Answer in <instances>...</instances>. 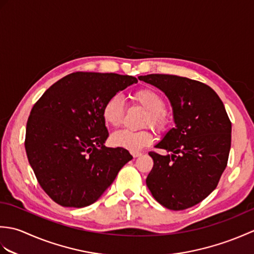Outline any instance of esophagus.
Returning a JSON list of instances; mask_svg holds the SVG:
<instances>
[{"label":"esophagus","mask_w":254,"mask_h":254,"mask_svg":"<svg viewBox=\"0 0 254 254\" xmlns=\"http://www.w3.org/2000/svg\"><path fill=\"white\" fill-rule=\"evenodd\" d=\"M132 156L134 158H137V157H139V156H142V153L141 152H132Z\"/></svg>","instance_id":"1"}]
</instances>
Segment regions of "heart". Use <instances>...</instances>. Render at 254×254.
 <instances>
[{"mask_svg":"<svg viewBox=\"0 0 254 254\" xmlns=\"http://www.w3.org/2000/svg\"><path fill=\"white\" fill-rule=\"evenodd\" d=\"M132 99L147 111L145 124H150L157 128H163L166 124L164 109L165 101L155 90L143 88L133 93ZM124 102L120 95H113L102 107V118L107 126L119 127L122 123ZM154 141L153 133L149 130L130 131L123 130L112 135L111 142L117 147H122L130 152H138Z\"/></svg>","mask_w":254,"mask_h":254,"instance_id":"obj_1","label":"heart"}]
</instances>
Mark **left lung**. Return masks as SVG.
<instances>
[{"mask_svg": "<svg viewBox=\"0 0 254 254\" xmlns=\"http://www.w3.org/2000/svg\"><path fill=\"white\" fill-rule=\"evenodd\" d=\"M138 79L167 96L176 124L155 145L168 154L149 153L154 166L146 185L165 207H192L216 189L227 166L231 122L225 106L209 86L197 80L168 74Z\"/></svg>", "mask_w": 254, "mask_h": 254, "instance_id": "obj_1", "label": "left lung"}]
</instances>
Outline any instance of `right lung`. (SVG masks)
I'll return each mask as SVG.
<instances>
[{"label":"right lung","instance_id":"add662e5","mask_svg":"<svg viewBox=\"0 0 254 254\" xmlns=\"http://www.w3.org/2000/svg\"><path fill=\"white\" fill-rule=\"evenodd\" d=\"M128 75L76 72L48 88L32 107L25 148L41 188L65 207L95 203L133 157L106 147L109 133L102 107L111 96L136 84Z\"/></svg>","mask_w":254,"mask_h":254}]
</instances>
